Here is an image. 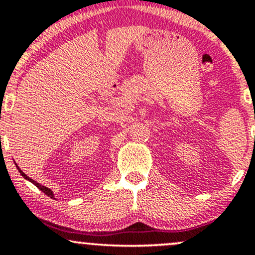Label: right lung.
Listing matches in <instances>:
<instances>
[{
    "label": "right lung",
    "mask_w": 255,
    "mask_h": 255,
    "mask_svg": "<svg viewBox=\"0 0 255 255\" xmlns=\"http://www.w3.org/2000/svg\"><path fill=\"white\" fill-rule=\"evenodd\" d=\"M15 165H16V164H15ZM16 168H17V170H19V172H20V174H21V176H24V178H25V180L30 181V182H32V183H33V184H34V186H36V187H38V188H39V189H40V191H42L43 193H45V194H46V195H48V197H50V198H52V199H55V197H54V193H52V191H51V189H50V188H48V187L43 186V184L38 183V182H36V181H34V180H32V178H31V177H28V176H27V175H26V174H24V171H22V170H21V169H20V168H19V166H17V165H16Z\"/></svg>",
    "instance_id": "add662e5"
}]
</instances>
